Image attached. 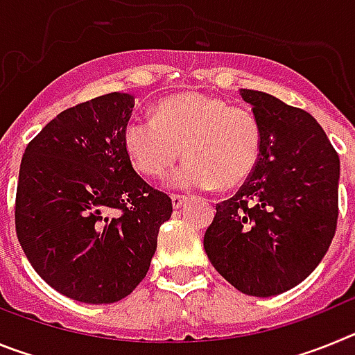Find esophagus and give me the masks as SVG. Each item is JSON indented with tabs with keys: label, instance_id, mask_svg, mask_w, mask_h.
Wrapping results in <instances>:
<instances>
[{
	"label": "esophagus",
	"instance_id": "34e87169",
	"mask_svg": "<svg viewBox=\"0 0 355 355\" xmlns=\"http://www.w3.org/2000/svg\"><path fill=\"white\" fill-rule=\"evenodd\" d=\"M172 206H174V209H181L184 206V202L188 200V197H183V196H172Z\"/></svg>",
	"mask_w": 355,
	"mask_h": 355
}]
</instances>
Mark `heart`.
Masks as SVG:
<instances>
[{"label": "heart", "instance_id": "heart-1", "mask_svg": "<svg viewBox=\"0 0 355 355\" xmlns=\"http://www.w3.org/2000/svg\"><path fill=\"white\" fill-rule=\"evenodd\" d=\"M261 144L250 110L197 90L165 97L153 119H131L124 128V149L147 178H163L183 153L187 162L172 178L181 190L238 187L256 167Z\"/></svg>", "mask_w": 355, "mask_h": 355}]
</instances>
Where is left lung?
Segmentation results:
<instances>
[{
  "mask_svg": "<svg viewBox=\"0 0 355 355\" xmlns=\"http://www.w3.org/2000/svg\"><path fill=\"white\" fill-rule=\"evenodd\" d=\"M240 96L261 126V155L236 196L216 205L205 250L241 293L274 297L302 283L329 250L340 158L307 112L259 90Z\"/></svg>",
  "mask_w": 355,
  "mask_h": 355,
  "instance_id": "8db88e82",
  "label": "left lung"
}]
</instances>
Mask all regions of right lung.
I'll list each match as a JSON object with an SVG mask.
<instances>
[{
  "instance_id": "right-lung-1",
  "label": "right lung",
  "mask_w": 355,
  "mask_h": 355,
  "mask_svg": "<svg viewBox=\"0 0 355 355\" xmlns=\"http://www.w3.org/2000/svg\"><path fill=\"white\" fill-rule=\"evenodd\" d=\"M135 97L112 92L64 110L24 150L15 231L28 261L58 293L112 304L149 270L172 200L135 172L124 128Z\"/></svg>"
}]
</instances>
